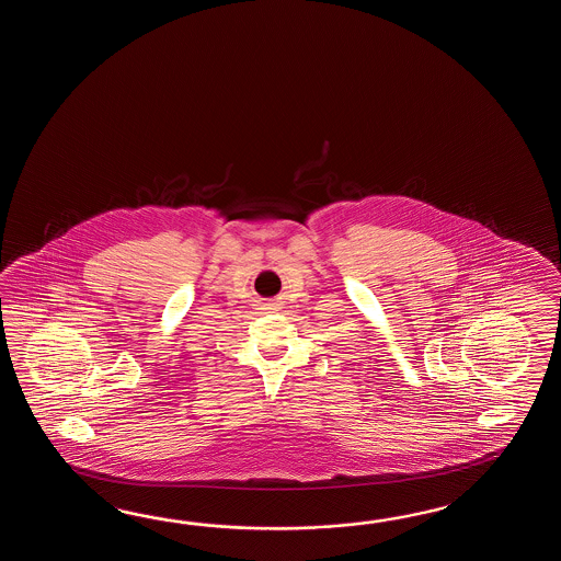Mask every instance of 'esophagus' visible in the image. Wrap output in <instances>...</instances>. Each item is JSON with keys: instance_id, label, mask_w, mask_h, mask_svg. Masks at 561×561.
Returning <instances> with one entry per match:
<instances>
[{"instance_id": "obj_1", "label": "esophagus", "mask_w": 561, "mask_h": 561, "mask_svg": "<svg viewBox=\"0 0 561 561\" xmlns=\"http://www.w3.org/2000/svg\"><path fill=\"white\" fill-rule=\"evenodd\" d=\"M271 307H273V309H275L276 305H271Z\"/></svg>"}]
</instances>
